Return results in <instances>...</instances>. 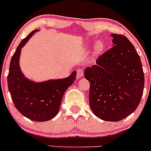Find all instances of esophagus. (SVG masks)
I'll return each mask as SVG.
<instances>
[{
	"mask_svg": "<svg viewBox=\"0 0 151 151\" xmlns=\"http://www.w3.org/2000/svg\"><path fill=\"white\" fill-rule=\"evenodd\" d=\"M83 76V70L82 69H78L77 71V78H80L81 77H82Z\"/></svg>",
	"mask_w": 151,
	"mask_h": 151,
	"instance_id": "obj_1",
	"label": "esophagus"
}]
</instances>
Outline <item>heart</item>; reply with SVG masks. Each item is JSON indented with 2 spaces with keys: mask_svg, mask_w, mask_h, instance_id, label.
<instances>
[{
  "mask_svg": "<svg viewBox=\"0 0 151 151\" xmlns=\"http://www.w3.org/2000/svg\"><path fill=\"white\" fill-rule=\"evenodd\" d=\"M91 45H93V41H88V43H86L85 45V49H88L90 48ZM104 48V45L101 41H97V42L94 45V54L95 56L98 55L99 54H101L102 50Z\"/></svg>",
  "mask_w": 151,
  "mask_h": 151,
  "instance_id": "obj_1",
  "label": "heart"
}]
</instances>
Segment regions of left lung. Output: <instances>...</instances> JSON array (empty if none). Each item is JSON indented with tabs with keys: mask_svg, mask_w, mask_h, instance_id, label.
<instances>
[{
	"mask_svg": "<svg viewBox=\"0 0 151 151\" xmlns=\"http://www.w3.org/2000/svg\"><path fill=\"white\" fill-rule=\"evenodd\" d=\"M113 47L96 65L86 67L90 84L89 104L96 116L108 122L126 118L138 107L143 95L145 76L139 55L126 37L111 34Z\"/></svg>",
	"mask_w": 151,
	"mask_h": 151,
	"instance_id": "1",
	"label": "left lung"
}]
</instances>
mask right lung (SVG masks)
Here are the masks:
<instances>
[{"label": "right lung", "instance_id": "obj_1", "mask_svg": "<svg viewBox=\"0 0 151 151\" xmlns=\"http://www.w3.org/2000/svg\"><path fill=\"white\" fill-rule=\"evenodd\" d=\"M38 29L33 30L22 40L10 61L7 76L8 89L13 104L19 113L36 122H45L57 115L64 93L75 82L76 71L69 77L35 82L29 79L21 70V50Z\"/></svg>", "mask_w": 151, "mask_h": 151}]
</instances>
